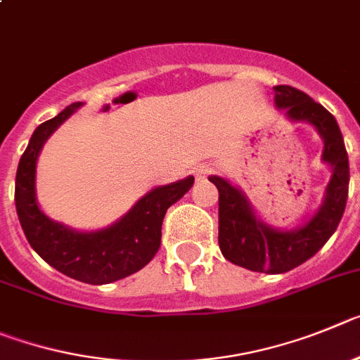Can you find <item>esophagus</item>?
<instances>
[{
  "label": "esophagus",
  "mask_w": 360,
  "mask_h": 360,
  "mask_svg": "<svg viewBox=\"0 0 360 360\" xmlns=\"http://www.w3.org/2000/svg\"><path fill=\"white\" fill-rule=\"evenodd\" d=\"M212 172V168H210V165H199V167L193 170V177H195V181H202L208 177V174Z\"/></svg>",
  "instance_id": "obj_1"
}]
</instances>
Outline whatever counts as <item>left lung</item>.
<instances>
[{
    "label": "left lung",
    "mask_w": 360,
    "mask_h": 360,
    "mask_svg": "<svg viewBox=\"0 0 360 360\" xmlns=\"http://www.w3.org/2000/svg\"><path fill=\"white\" fill-rule=\"evenodd\" d=\"M274 103L292 122L312 125L323 143L321 160L332 168L321 206L301 228L276 229L260 220L248 197L229 181L212 176L219 190V248L226 260L255 273L281 274L312 258L338 229L346 208L349 165L338 122L307 93L292 86L274 87Z\"/></svg>",
    "instance_id": "8db88e82"
}]
</instances>
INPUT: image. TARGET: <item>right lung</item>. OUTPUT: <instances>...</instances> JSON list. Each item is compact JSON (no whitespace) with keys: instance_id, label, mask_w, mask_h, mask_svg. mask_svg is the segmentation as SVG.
Wrapping results in <instances>:
<instances>
[{"instance_id":"right-lung-1","label":"right lung","mask_w":360,"mask_h":360,"mask_svg":"<svg viewBox=\"0 0 360 360\" xmlns=\"http://www.w3.org/2000/svg\"><path fill=\"white\" fill-rule=\"evenodd\" d=\"M80 105L71 103L34 131L15 174V210L28 244L46 264L73 280L105 285L138 273L156 257L165 213L192 188L193 177L154 188L109 228L77 231L51 220L35 197L39 152L51 132Z\"/></svg>"}]
</instances>
